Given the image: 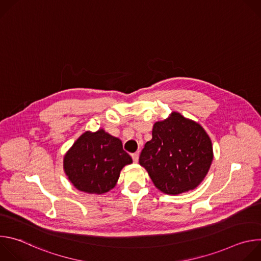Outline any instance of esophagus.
Returning <instances> with one entry per match:
<instances>
[{
    "label": "esophagus",
    "instance_id": "1",
    "mask_svg": "<svg viewBox=\"0 0 261 261\" xmlns=\"http://www.w3.org/2000/svg\"><path fill=\"white\" fill-rule=\"evenodd\" d=\"M138 157H139V154H138V152H137V153H134V154H132V159H133V161H134L135 163H137V162H138Z\"/></svg>",
    "mask_w": 261,
    "mask_h": 261
}]
</instances>
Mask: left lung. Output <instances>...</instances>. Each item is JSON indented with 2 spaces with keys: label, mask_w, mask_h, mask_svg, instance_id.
<instances>
[{
  "label": "left lung",
  "mask_w": 261,
  "mask_h": 261,
  "mask_svg": "<svg viewBox=\"0 0 261 261\" xmlns=\"http://www.w3.org/2000/svg\"><path fill=\"white\" fill-rule=\"evenodd\" d=\"M152 139L139 157L156 187L177 195L195 189L205 177L212 161L213 146L204 129L178 113L154 124Z\"/></svg>",
  "instance_id": "obj_1"
}]
</instances>
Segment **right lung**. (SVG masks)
Wrapping results in <instances>:
<instances>
[{
    "label": "right lung",
    "mask_w": 261,
    "mask_h": 261,
    "mask_svg": "<svg viewBox=\"0 0 261 261\" xmlns=\"http://www.w3.org/2000/svg\"><path fill=\"white\" fill-rule=\"evenodd\" d=\"M131 163L122 141L100 129L85 132L73 143L64 157V170L80 191L103 194L115 187L122 168Z\"/></svg>",
    "instance_id": "add662e5"
}]
</instances>
